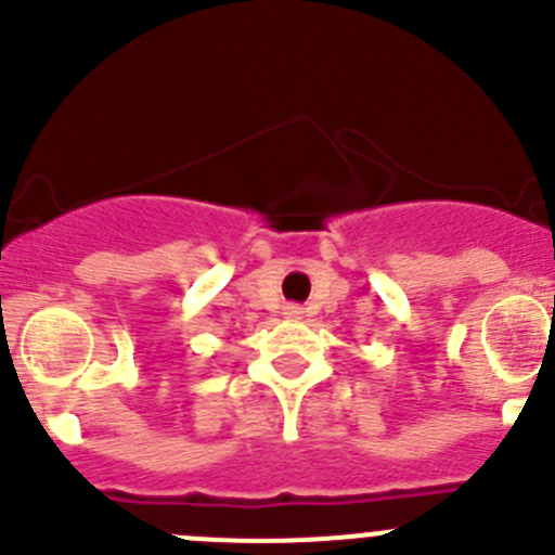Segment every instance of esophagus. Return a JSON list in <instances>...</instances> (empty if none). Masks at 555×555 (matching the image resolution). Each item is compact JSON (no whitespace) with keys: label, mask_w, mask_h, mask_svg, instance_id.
Returning <instances> with one entry per match:
<instances>
[{"label":"esophagus","mask_w":555,"mask_h":555,"mask_svg":"<svg viewBox=\"0 0 555 555\" xmlns=\"http://www.w3.org/2000/svg\"><path fill=\"white\" fill-rule=\"evenodd\" d=\"M284 317L300 319V317H304V309H300V306H295V304H289V306H284Z\"/></svg>","instance_id":"esophagus-1"}]
</instances>
